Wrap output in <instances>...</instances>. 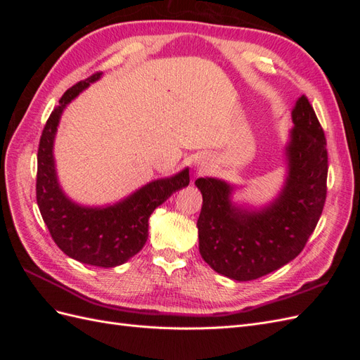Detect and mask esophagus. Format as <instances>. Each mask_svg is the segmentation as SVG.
<instances>
[{
    "label": "esophagus",
    "mask_w": 360,
    "mask_h": 360,
    "mask_svg": "<svg viewBox=\"0 0 360 360\" xmlns=\"http://www.w3.org/2000/svg\"><path fill=\"white\" fill-rule=\"evenodd\" d=\"M198 167L202 169V168H205L207 165H205V162L204 160H201V162H198Z\"/></svg>",
    "instance_id": "1"
}]
</instances>
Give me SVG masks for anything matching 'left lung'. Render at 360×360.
<instances>
[{
	"instance_id": "1",
	"label": "left lung",
	"mask_w": 360,
	"mask_h": 360,
	"mask_svg": "<svg viewBox=\"0 0 360 360\" xmlns=\"http://www.w3.org/2000/svg\"><path fill=\"white\" fill-rule=\"evenodd\" d=\"M285 147L287 177L278 197L261 209L237 205L234 184L214 177L195 180L202 195L200 254L214 271L245 282L296 258L317 226L326 201L328 150L323 127L307 96L291 111Z\"/></svg>"
}]
</instances>
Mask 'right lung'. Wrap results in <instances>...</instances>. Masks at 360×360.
Masks as SVG:
<instances>
[{
	"label": "right lung",
	"mask_w": 360,
	"mask_h": 360,
	"mask_svg": "<svg viewBox=\"0 0 360 360\" xmlns=\"http://www.w3.org/2000/svg\"><path fill=\"white\" fill-rule=\"evenodd\" d=\"M102 73L75 84L63 94L43 129L37 151V205L53 242L68 257L97 267H117L147 242L148 219L156 207L189 184V168L144 184L124 200L102 207L81 205L63 192L53 159V141L66 106Z\"/></svg>",
	"instance_id": "obj_1"
}]
</instances>
